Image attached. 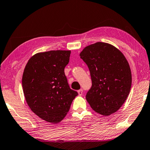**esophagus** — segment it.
<instances>
[{
    "mask_svg": "<svg viewBox=\"0 0 150 150\" xmlns=\"http://www.w3.org/2000/svg\"><path fill=\"white\" fill-rule=\"evenodd\" d=\"M78 95L81 96L83 93V90L80 89V90H79V91H78Z\"/></svg>",
    "mask_w": 150,
    "mask_h": 150,
    "instance_id": "1",
    "label": "esophagus"
}]
</instances>
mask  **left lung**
Returning a JSON list of instances; mask_svg holds the SVG:
<instances>
[{
    "mask_svg": "<svg viewBox=\"0 0 150 150\" xmlns=\"http://www.w3.org/2000/svg\"><path fill=\"white\" fill-rule=\"evenodd\" d=\"M88 66L92 86L86 98L92 109L109 116L117 111L130 93L131 72L121 51L107 43L86 46L80 54Z\"/></svg>",
    "mask_w": 150,
    "mask_h": 150,
    "instance_id": "left-lung-1",
    "label": "left lung"
}]
</instances>
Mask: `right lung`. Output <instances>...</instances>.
<instances>
[{"mask_svg": "<svg viewBox=\"0 0 150 150\" xmlns=\"http://www.w3.org/2000/svg\"><path fill=\"white\" fill-rule=\"evenodd\" d=\"M70 53V50L38 53L29 59L23 74L27 105L34 113L50 123L60 122L78 95L70 88L64 73Z\"/></svg>", "mask_w": 150, "mask_h": 150, "instance_id": "right-lung-1", "label": "right lung"}]
</instances>
